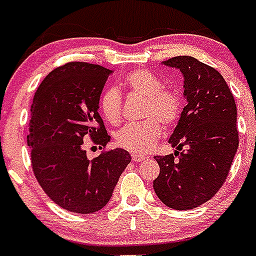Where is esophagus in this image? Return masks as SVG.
I'll return each mask as SVG.
<instances>
[{"label": "esophagus", "instance_id": "obj_1", "mask_svg": "<svg viewBox=\"0 0 256 256\" xmlns=\"http://www.w3.org/2000/svg\"><path fill=\"white\" fill-rule=\"evenodd\" d=\"M132 158L134 162H140V160H144L146 156H140V154H132Z\"/></svg>", "mask_w": 256, "mask_h": 256}]
</instances>
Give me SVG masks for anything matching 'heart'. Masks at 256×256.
Masks as SVG:
<instances>
[{"mask_svg":"<svg viewBox=\"0 0 256 256\" xmlns=\"http://www.w3.org/2000/svg\"><path fill=\"white\" fill-rule=\"evenodd\" d=\"M124 86L132 92L144 96V116L150 118L124 126L116 132V142L128 152L144 154L152 150L162 134V128L158 120L164 124H171L178 118L180 100L178 92L162 88L160 78L144 69L130 72L124 77ZM100 110L108 124H120L122 118V98L118 88H110L102 92Z\"/></svg>","mask_w":256,"mask_h":256,"instance_id":"b5f03b06","label":"heart"}]
</instances>
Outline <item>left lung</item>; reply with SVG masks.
<instances>
[{"label":"left lung","mask_w":256,"mask_h":256,"mask_svg":"<svg viewBox=\"0 0 256 256\" xmlns=\"http://www.w3.org/2000/svg\"><path fill=\"white\" fill-rule=\"evenodd\" d=\"M162 65L182 73L187 104L168 138L174 154L156 156L160 172L152 187L170 208L191 210L210 200L228 175L239 144L236 104L218 70L196 58L179 56Z\"/></svg>","instance_id":"obj_1"}]
</instances>
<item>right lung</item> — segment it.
Wrapping results in <instances>:
<instances>
[{"mask_svg":"<svg viewBox=\"0 0 256 256\" xmlns=\"http://www.w3.org/2000/svg\"><path fill=\"white\" fill-rule=\"evenodd\" d=\"M112 70L69 62L50 72L34 94L28 146L40 186L58 206L92 214L110 200L132 156L116 148L88 160L84 140L106 146L110 136L98 114Z\"/></svg>","mask_w":256,"mask_h":256,"instance_id":"right-lung-1","label":"right lung"}]
</instances>
